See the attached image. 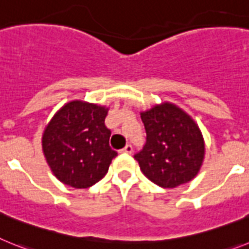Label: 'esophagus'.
Wrapping results in <instances>:
<instances>
[{
    "label": "esophagus",
    "mask_w": 249,
    "mask_h": 249,
    "mask_svg": "<svg viewBox=\"0 0 249 249\" xmlns=\"http://www.w3.org/2000/svg\"><path fill=\"white\" fill-rule=\"evenodd\" d=\"M123 153H126V154H131L133 153V146L130 145V144H127V145H125V148L123 149Z\"/></svg>",
    "instance_id": "obj_1"
}]
</instances>
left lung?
Masks as SVG:
<instances>
[{
	"instance_id": "left-lung-1",
	"label": "left lung",
	"mask_w": 249,
	"mask_h": 249,
	"mask_svg": "<svg viewBox=\"0 0 249 249\" xmlns=\"http://www.w3.org/2000/svg\"><path fill=\"white\" fill-rule=\"evenodd\" d=\"M146 142L134 155L142 174L161 188L190 181L200 170L205 145L193 118L172 103H161L140 112Z\"/></svg>"
}]
</instances>
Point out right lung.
<instances>
[{
	"label": "right lung",
	"mask_w": 249,
	"mask_h": 249,
	"mask_svg": "<svg viewBox=\"0 0 249 249\" xmlns=\"http://www.w3.org/2000/svg\"><path fill=\"white\" fill-rule=\"evenodd\" d=\"M109 107L83 100L69 101L56 111L42 134V151L53 176L83 189L98 183L118 155L105 126Z\"/></svg>",
	"instance_id": "1"
}]
</instances>
